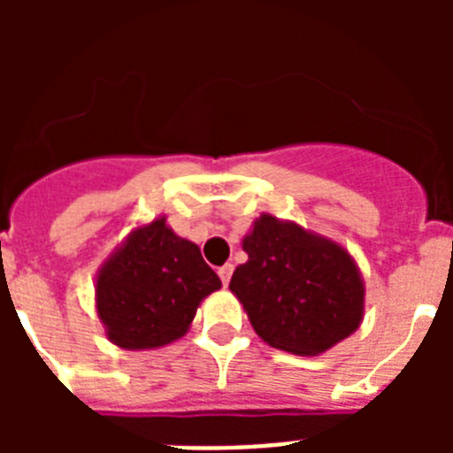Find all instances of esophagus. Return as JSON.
Wrapping results in <instances>:
<instances>
[{
  "instance_id": "obj_1",
  "label": "esophagus",
  "mask_w": 453,
  "mask_h": 453,
  "mask_svg": "<svg viewBox=\"0 0 453 453\" xmlns=\"http://www.w3.org/2000/svg\"><path fill=\"white\" fill-rule=\"evenodd\" d=\"M218 274H219V279H222V283L224 286H229V281H231V274H234V265H231V263H226V265H222L218 270Z\"/></svg>"
}]
</instances>
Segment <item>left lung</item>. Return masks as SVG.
Returning a JSON list of instances; mask_svg holds the SVG:
<instances>
[{
	"instance_id": "obj_1",
	"label": "left lung",
	"mask_w": 453,
	"mask_h": 453,
	"mask_svg": "<svg viewBox=\"0 0 453 453\" xmlns=\"http://www.w3.org/2000/svg\"><path fill=\"white\" fill-rule=\"evenodd\" d=\"M242 250L247 263L235 267L229 290L270 347L319 356L363 324L365 281L340 242L261 213L242 238Z\"/></svg>"
}]
</instances>
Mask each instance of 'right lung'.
I'll return each instance as SVG.
<instances>
[{
    "label": "right lung",
    "instance_id": "obj_1",
    "mask_svg": "<svg viewBox=\"0 0 453 453\" xmlns=\"http://www.w3.org/2000/svg\"><path fill=\"white\" fill-rule=\"evenodd\" d=\"M219 288L199 247L158 215L134 226L99 265L95 308L115 347L161 349L188 334L199 303Z\"/></svg>",
    "mask_w": 453,
    "mask_h": 453
}]
</instances>
